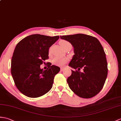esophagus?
I'll return each mask as SVG.
<instances>
[{
  "mask_svg": "<svg viewBox=\"0 0 121 121\" xmlns=\"http://www.w3.org/2000/svg\"><path fill=\"white\" fill-rule=\"evenodd\" d=\"M60 69H61V71H63L64 69V68H62V67H61Z\"/></svg>",
  "mask_w": 121,
  "mask_h": 121,
  "instance_id": "obj_1",
  "label": "esophagus"
}]
</instances>
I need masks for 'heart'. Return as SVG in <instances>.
Listing matches in <instances>:
<instances>
[{"instance_id":"heart-1","label":"heart","mask_w":121,"mask_h":121,"mask_svg":"<svg viewBox=\"0 0 121 121\" xmlns=\"http://www.w3.org/2000/svg\"><path fill=\"white\" fill-rule=\"evenodd\" d=\"M69 42H67L66 41H62L60 42V44L61 46L62 47L65 46L67 44H69ZM67 62V59L66 58L59 57H55L52 60V62L53 64H55L56 65L59 66H64V64H65Z\"/></svg>"}]
</instances>
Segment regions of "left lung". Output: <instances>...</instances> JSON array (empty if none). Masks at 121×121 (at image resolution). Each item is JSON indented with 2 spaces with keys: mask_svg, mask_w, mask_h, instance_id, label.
I'll return each instance as SVG.
<instances>
[{
  "mask_svg": "<svg viewBox=\"0 0 121 121\" xmlns=\"http://www.w3.org/2000/svg\"><path fill=\"white\" fill-rule=\"evenodd\" d=\"M74 48V55L69 64L76 71L67 78L69 88L75 94L84 99L91 98L102 89L107 77L106 54L96 38L84 34L60 36ZM83 69L82 72L79 71Z\"/></svg>",
  "mask_w": 121,
  "mask_h": 121,
  "instance_id": "1",
  "label": "left lung"
}]
</instances>
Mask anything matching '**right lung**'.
Listing matches in <instances>:
<instances>
[{
    "mask_svg": "<svg viewBox=\"0 0 121 121\" xmlns=\"http://www.w3.org/2000/svg\"><path fill=\"white\" fill-rule=\"evenodd\" d=\"M59 39V36L35 34L25 38L16 45L11 60V72L16 86L22 94L36 98L52 89L60 67L52 65L43 70L40 65L48 59L49 47Z\"/></svg>",
    "mask_w": 121,
    "mask_h": 121,
    "instance_id": "right-lung-1",
    "label": "right lung"
}]
</instances>
